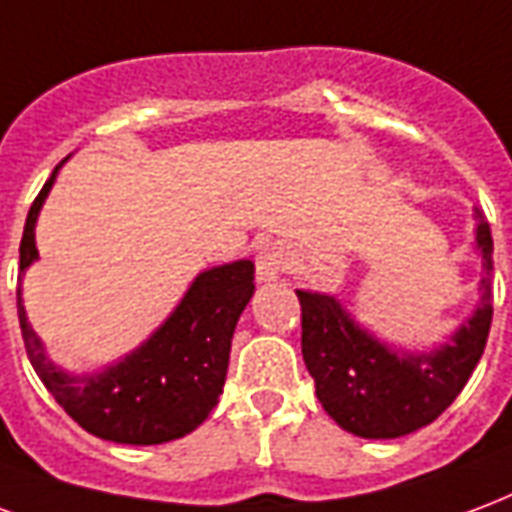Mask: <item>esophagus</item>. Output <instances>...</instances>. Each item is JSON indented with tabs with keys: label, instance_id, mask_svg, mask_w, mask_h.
Here are the masks:
<instances>
[{
	"label": "esophagus",
	"instance_id": "34e87169",
	"mask_svg": "<svg viewBox=\"0 0 512 512\" xmlns=\"http://www.w3.org/2000/svg\"><path fill=\"white\" fill-rule=\"evenodd\" d=\"M289 261H292V253L283 242H267L261 245L259 253H256V278L261 283L278 281L283 272L289 270Z\"/></svg>",
	"mask_w": 512,
	"mask_h": 512
}]
</instances>
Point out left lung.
Segmentation results:
<instances>
[{"mask_svg": "<svg viewBox=\"0 0 512 512\" xmlns=\"http://www.w3.org/2000/svg\"><path fill=\"white\" fill-rule=\"evenodd\" d=\"M477 251L486 278L480 305L450 341L434 352H395L363 330L330 294L297 289L302 308V360L316 382L324 412L343 431L363 439H395L434 423L469 376L486 349L494 294V240L486 215L475 210Z\"/></svg>", "mask_w": 512, "mask_h": 512, "instance_id": "obj_1", "label": "left lung"}]
</instances>
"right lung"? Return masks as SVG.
Here are the masks:
<instances>
[{
  "label": "right lung",
  "instance_id": "add662e5",
  "mask_svg": "<svg viewBox=\"0 0 512 512\" xmlns=\"http://www.w3.org/2000/svg\"><path fill=\"white\" fill-rule=\"evenodd\" d=\"M65 163V160H62ZM59 163V166H62ZM59 166L29 207L21 237V278L37 259L35 223ZM18 278V322L29 363L57 404L84 431L119 445H163L199 428L223 393L231 335L253 297V261L204 270L147 341L117 365L70 376L51 363L26 322Z\"/></svg>",
  "mask_w": 512,
  "mask_h": 512
}]
</instances>
